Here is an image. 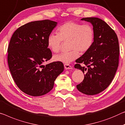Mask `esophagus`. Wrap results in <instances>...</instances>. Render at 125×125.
<instances>
[{"instance_id":"esophagus-1","label":"esophagus","mask_w":125,"mask_h":125,"mask_svg":"<svg viewBox=\"0 0 125 125\" xmlns=\"http://www.w3.org/2000/svg\"><path fill=\"white\" fill-rule=\"evenodd\" d=\"M64 68H65V70H70V69H72V67L71 66H70V64H65L64 65Z\"/></svg>"}]
</instances>
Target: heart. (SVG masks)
Masks as SVG:
<instances>
[{
  "instance_id": "obj_1",
  "label": "heart",
  "mask_w": 125,
  "mask_h": 125,
  "mask_svg": "<svg viewBox=\"0 0 125 125\" xmlns=\"http://www.w3.org/2000/svg\"><path fill=\"white\" fill-rule=\"evenodd\" d=\"M57 34L51 33L47 38L48 48L54 53L60 51L62 42H70L71 51L55 55L53 60L69 64L77 59L80 51L85 53L90 49L94 40V31L89 25H83L69 21L63 24L57 30Z\"/></svg>"
}]
</instances>
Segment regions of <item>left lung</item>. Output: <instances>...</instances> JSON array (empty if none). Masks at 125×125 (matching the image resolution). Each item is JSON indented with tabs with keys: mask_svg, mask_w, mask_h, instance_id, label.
Instances as JSON below:
<instances>
[{
	"mask_svg": "<svg viewBox=\"0 0 125 125\" xmlns=\"http://www.w3.org/2000/svg\"><path fill=\"white\" fill-rule=\"evenodd\" d=\"M92 24L94 40L88 51L76 61L74 68L81 70L84 79L76 87L83 94H99L110 85L118 67L120 48L116 33L103 20L96 17L81 19ZM83 63L87 67L81 66Z\"/></svg>",
	"mask_w": 125,
	"mask_h": 125,
	"instance_id": "left-lung-1",
	"label": "left lung"
}]
</instances>
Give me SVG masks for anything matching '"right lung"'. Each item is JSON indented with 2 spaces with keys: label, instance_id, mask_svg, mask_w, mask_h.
<instances>
[{
  "label": "right lung",
  "instance_id": "obj_1",
  "mask_svg": "<svg viewBox=\"0 0 125 125\" xmlns=\"http://www.w3.org/2000/svg\"><path fill=\"white\" fill-rule=\"evenodd\" d=\"M57 22L33 21L15 31L8 48V63L15 83L22 92L42 96L53 88L57 77L64 70L61 62L44 64L52 57L47 38Z\"/></svg>",
  "mask_w": 125,
  "mask_h": 125
}]
</instances>
